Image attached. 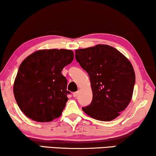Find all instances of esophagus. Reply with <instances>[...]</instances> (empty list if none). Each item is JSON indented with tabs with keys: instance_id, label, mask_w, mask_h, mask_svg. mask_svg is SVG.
Listing matches in <instances>:
<instances>
[{
	"instance_id": "obj_1",
	"label": "esophagus",
	"mask_w": 156,
	"mask_h": 156,
	"mask_svg": "<svg viewBox=\"0 0 156 156\" xmlns=\"http://www.w3.org/2000/svg\"><path fill=\"white\" fill-rule=\"evenodd\" d=\"M79 94V91H76V92L73 93V97H76Z\"/></svg>"
}]
</instances>
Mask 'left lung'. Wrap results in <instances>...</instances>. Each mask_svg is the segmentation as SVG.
I'll return each instance as SVG.
<instances>
[{
    "label": "left lung",
    "instance_id": "1",
    "mask_svg": "<svg viewBox=\"0 0 156 156\" xmlns=\"http://www.w3.org/2000/svg\"><path fill=\"white\" fill-rule=\"evenodd\" d=\"M75 57L89 74L93 94L92 101L83 112L99 121L114 120L133 96L136 76L131 62L107 44L76 50Z\"/></svg>",
    "mask_w": 156,
    "mask_h": 156
}]
</instances>
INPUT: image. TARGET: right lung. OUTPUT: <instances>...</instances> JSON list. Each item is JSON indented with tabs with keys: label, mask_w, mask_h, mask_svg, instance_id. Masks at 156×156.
Listing matches in <instances>:
<instances>
[{
	"label": "right lung",
	"mask_w": 156,
	"mask_h": 156,
	"mask_svg": "<svg viewBox=\"0 0 156 156\" xmlns=\"http://www.w3.org/2000/svg\"><path fill=\"white\" fill-rule=\"evenodd\" d=\"M74 59L70 50H40L20 64L13 84L17 104L25 116L49 122L61 116L69 91L63 68Z\"/></svg>",
	"instance_id": "right-lung-1"
}]
</instances>
